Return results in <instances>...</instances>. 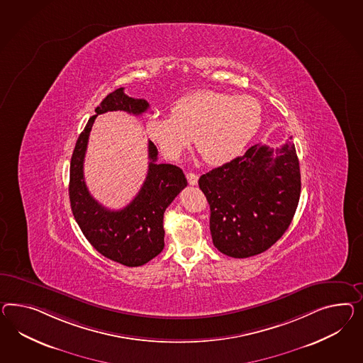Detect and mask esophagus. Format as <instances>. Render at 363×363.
Instances as JSON below:
<instances>
[{
  "label": "esophagus",
  "mask_w": 363,
  "mask_h": 363,
  "mask_svg": "<svg viewBox=\"0 0 363 363\" xmlns=\"http://www.w3.org/2000/svg\"><path fill=\"white\" fill-rule=\"evenodd\" d=\"M186 178H187V182L191 185V186H194V185H196L198 184V174H196V173H191V172H189V173H186Z\"/></svg>",
  "instance_id": "esophagus-1"
}]
</instances>
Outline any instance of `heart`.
Masks as SVG:
<instances>
[{
  "instance_id": "obj_1",
  "label": "heart",
  "mask_w": 363,
  "mask_h": 363,
  "mask_svg": "<svg viewBox=\"0 0 363 363\" xmlns=\"http://www.w3.org/2000/svg\"><path fill=\"white\" fill-rule=\"evenodd\" d=\"M170 116L147 120V133L164 156L177 160L191 140L207 165L219 167L239 156L262 124V107L251 96L194 91L178 99Z\"/></svg>"
}]
</instances>
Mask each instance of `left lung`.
Listing matches in <instances>:
<instances>
[{
	"label": "left lung",
	"instance_id": "left-lung-1",
	"mask_svg": "<svg viewBox=\"0 0 363 363\" xmlns=\"http://www.w3.org/2000/svg\"><path fill=\"white\" fill-rule=\"evenodd\" d=\"M198 184L210 205L216 248L236 259L259 255L283 236L298 205L301 176L296 147L291 140L276 150L256 144L202 174Z\"/></svg>",
	"mask_w": 363,
	"mask_h": 363
}]
</instances>
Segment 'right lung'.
I'll return each mask as SVG.
<instances>
[{
    "label": "right lung",
    "mask_w": 363,
    "mask_h": 363,
    "mask_svg": "<svg viewBox=\"0 0 363 363\" xmlns=\"http://www.w3.org/2000/svg\"><path fill=\"white\" fill-rule=\"evenodd\" d=\"M147 108V100L129 98L123 87L111 92L79 135L69 165V202L82 233L101 255L127 267L145 264L164 250V213L186 187V177L176 165L157 164L156 145L149 141L147 178L138 196L124 208L109 210L89 194L83 164L89 132L98 115L108 111H125L138 116Z\"/></svg>",
    "instance_id": "right-lung-1"
}]
</instances>
